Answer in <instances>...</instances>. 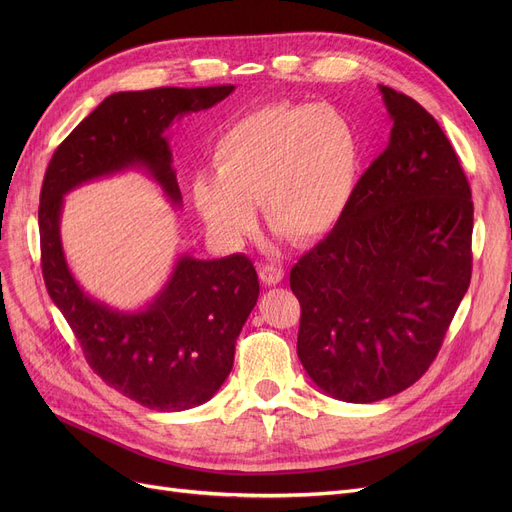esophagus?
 <instances>
[{"label":"esophagus","instance_id":"34e87169","mask_svg":"<svg viewBox=\"0 0 512 512\" xmlns=\"http://www.w3.org/2000/svg\"><path fill=\"white\" fill-rule=\"evenodd\" d=\"M259 278L267 286H276L284 280V270L280 265H261L259 267Z\"/></svg>","mask_w":512,"mask_h":512}]
</instances>
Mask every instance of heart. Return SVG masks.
<instances>
[{
	"mask_svg": "<svg viewBox=\"0 0 512 512\" xmlns=\"http://www.w3.org/2000/svg\"><path fill=\"white\" fill-rule=\"evenodd\" d=\"M213 176L193 180V203L215 238L240 245L265 222L294 242H313L342 218L357 186L359 139L326 105L276 103L249 112L218 137Z\"/></svg>",
	"mask_w": 512,
	"mask_h": 512,
	"instance_id": "heart-1",
	"label": "heart"
}]
</instances>
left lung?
<instances>
[{
	"mask_svg": "<svg viewBox=\"0 0 512 512\" xmlns=\"http://www.w3.org/2000/svg\"><path fill=\"white\" fill-rule=\"evenodd\" d=\"M380 93L392 120L386 151L290 272L305 371L321 392L357 405L421 378L471 282L473 201L461 161L415 99Z\"/></svg>",
	"mask_w": 512,
	"mask_h": 512,
	"instance_id": "1",
	"label": "left lung"
}]
</instances>
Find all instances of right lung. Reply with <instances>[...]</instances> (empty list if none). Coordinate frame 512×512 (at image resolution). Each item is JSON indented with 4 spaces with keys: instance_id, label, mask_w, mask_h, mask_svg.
Wrapping results in <instances>:
<instances>
[{
    "instance_id": "obj_1",
    "label": "right lung",
    "mask_w": 512,
    "mask_h": 512,
    "mask_svg": "<svg viewBox=\"0 0 512 512\" xmlns=\"http://www.w3.org/2000/svg\"><path fill=\"white\" fill-rule=\"evenodd\" d=\"M232 91L224 85L114 93L68 134L45 172L39 232L49 297L99 378L147 409L186 411L222 388L236 338L259 299L253 261L240 253L222 259L182 253L147 305L112 307L91 297L70 272L60 232L64 197L87 182L141 170L180 209L168 130Z\"/></svg>"
}]
</instances>
